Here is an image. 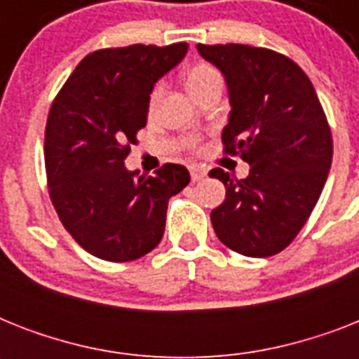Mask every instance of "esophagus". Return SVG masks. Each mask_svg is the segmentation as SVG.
Segmentation results:
<instances>
[{
  "label": "esophagus",
  "instance_id": "34e87169",
  "mask_svg": "<svg viewBox=\"0 0 359 359\" xmlns=\"http://www.w3.org/2000/svg\"><path fill=\"white\" fill-rule=\"evenodd\" d=\"M190 175H191V182H199V180L207 177V171H205L203 168H199V165H194V168H190Z\"/></svg>",
  "mask_w": 359,
  "mask_h": 359
}]
</instances>
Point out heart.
Returning a JSON list of instances; mask_svg holds the SVG:
<instances>
[{"instance_id":"1","label":"heart","mask_w":359,"mask_h":359,"mask_svg":"<svg viewBox=\"0 0 359 359\" xmlns=\"http://www.w3.org/2000/svg\"><path fill=\"white\" fill-rule=\"evenodd\" d=\"M214 80H219V74H218V70L214 69L212 65H208V63L191 65L190 69L186 70V74H184V83L190 93H194V91H197V89H201V87L208 86V83ZM160 97H162V86L158 83V86H154V89L151 91V97H149V104H151V108L158 102V100H160Z\"/></svg>"}]
</instances>
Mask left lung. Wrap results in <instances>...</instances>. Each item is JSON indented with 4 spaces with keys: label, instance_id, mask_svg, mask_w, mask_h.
Returning <instances> with one entry per match:
<instances>
[{
    "label": "left lung",
    "instance_id": "left-lung-1",
    "mask_svg": "<svg viewBox=\"0 0 359 359\" xmlns=\"http://www.w3.org/2000/svg\"><path fill=\"white\" fill-rule=\"evenodd\" d=\"M229 89L224 152L250 163L235 179L224 169L225 201L210 212L218 238L245 257L285 250L311 216L328 179L334 143L306 72L287 55L248 44H197Z\"/></svg>",
    "mask_w": 359,
    "mask_h": 359
}]
</instances>
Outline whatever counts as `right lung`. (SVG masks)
Returning a JSON list of instances; mask_svg holds the SVG:
<instances>
[{
  "mask_svg": "<svg viewBox=\"0 0 359 359\" xmlns=\"http://www.w3.org/2000/svg\"><path fill=\"white\" fill-rule=\"evenodd\" d=\"M186 52V42L97 50L81 59L50 108L44 132L50 197L65 229L98 259L135 261L154 250L169 197L190 182L179 163H163L154 177L124 168L137 130L147 124L152 87Z\"/></svg>",
  "mask_w": 359,
  "mask_h": 359,
  "instance_id": "right-lung-1",
  "label": "right lung"
}]
</instances>
